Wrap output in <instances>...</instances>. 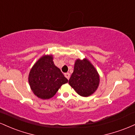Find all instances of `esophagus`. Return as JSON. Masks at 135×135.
Here are the masks:
<instances>
[{"label":"esophagus","instance_id":"obj_1","mask_svg":"<svg viewBox=\"0 0 135 135\" xmlns=\"http://www.w3.org/2000/svg\"><path fill=\"white\" fill-rule=\"evenodd\" d=\"M65 76L66 78L69 80L70 79V74L69 73H66V74H65Z\"/></svg>","mask_w":135,"mask_h":135}]
</instances>
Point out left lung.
Instances as JSON below:
<instances>
[{
  "label": "left lung",
  "mask_w": 135,
  "mask_h": 135,
  "mask_svg": "<svg viewBox=\"0 0 135 135\" xmlns=\"http://www.w3.org/2000/svg\"><path fill=\"white\" fill-rule=\"evenodd\" d=\"M69 84L77 94L88 97L97 90L100 84V75L87 58L77 59Z\"/></svg>",
  "instance_id": "left-lung-1"
}]
</instances>
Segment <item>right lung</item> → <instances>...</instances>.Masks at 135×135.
Instances as JSON below:
<instances>
[{"label": "right lung", "mask_w": 135, "mask_h": 135, "mask_svg": "<svg viewBox=\"0 0 135 135\" xmlns=\"http://www.w3.org/2000/svg\"><path fill=\"white\" fill-rule=\"evenodd\" d=\"M28 83L32 92L42 100L55 95L60 87L68 83L60 69L53 62L52 55H43L31 69Z\"/></svg>", "instance_id": "right-lung-1"}]
</instances>
